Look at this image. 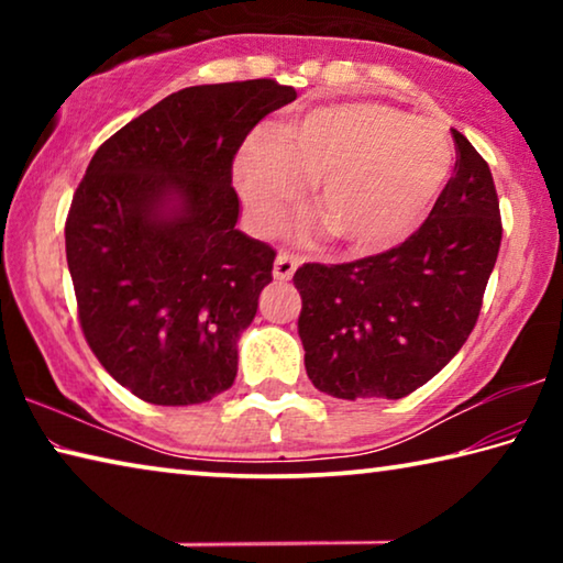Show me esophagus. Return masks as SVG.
Wrapping results in <instances>:
<instances>
[{"label": "esophagus", "mask_w": 563, "mask_h": 563, "mask_svg": "<svg viewBox=\"0 0 563 563\" xmlns=\"http://www.w3.org/2000/svg\"><path fill=\"white\" fill-rule=\"evenodd\" d=\"M295 268H298V258H292L290 253H278V258H275V265H273L275 280L288 283L295 275Z\"/></svg>", "instance_id": "1"}]
</instances>
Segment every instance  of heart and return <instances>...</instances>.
I'll return each mask as SVG.
<instances>
[{
	"mask_svg": "<svg viewBox=\"0 0 563 563\" xmlns=\"http://www.w3.org/2000/svg\"><path fill=\"white\" fill-rule=\"evenodd\" d=\"M454 168L444 126L385 103L320 107L285 123L271 144H251L235 164L238 188L263 231L280 228L318 180L302 238L330 231L350 253H379L412 235L440 201Z\"/></svg>",
	"mask_w": 563,
	"mask_h": 563,
	"instance_id": "b5f03b06",
	"label": "heart"
}]
</instances>
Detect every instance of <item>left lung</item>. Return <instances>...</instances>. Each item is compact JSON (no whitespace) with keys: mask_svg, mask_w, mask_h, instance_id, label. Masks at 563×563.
<instances>
[{"mask_svg":"<svg viewBox=\"0 0 563 563\" xmlns=\"http://www.w3.org/2000/svg\"><path fill=\"white\" fill-rule=\"evenodd\" d=\"M456 164L419 231L342 265L305 263L292 283L305 369L338 399H399L440 373L470 338L501 245L492 170L452 129Z\"/></svg>","mask_w":563,"mask_h":563,"instance_id":"obj_1","label":"left lung"}]
</instances>
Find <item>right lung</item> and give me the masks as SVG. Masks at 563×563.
<instances>
[{
    "instance_id": "right-lung-1",
    "label": "right lung",
    "mask_w": 563,
    "mask_h": 563,
    "mask_svg": "<svg viewBox=\"0 0 563 563\" xmlns=\"http://www.w3.org/2000/svg\"><path fill=\"white\" fill-rule=\"evenodd\" d=\"M295 97L273 79L180 89L103 141L76 188L64 235L84 338L144 402L201 405L233 385L275 261L235 228L233 158Z\"/></svg>"
}]
</instances>
